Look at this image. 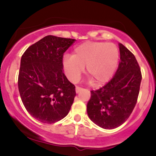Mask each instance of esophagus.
<instances>
[{"instance_id": "esophagus-1", "label": "esophagus", "mask_w": 156, "mask_h": 156, "mask_svg": "<svg viewBox=\"0 0 156 156\" xmlns=\"http://www.w3.org/2000/svg\"><path fill=\"white\" fill-rule=\"evenodd\" d=\"M83 88H81V87H76V93H78V92H80V91H82L83 90Z\"/></svg>"}]
</instances>
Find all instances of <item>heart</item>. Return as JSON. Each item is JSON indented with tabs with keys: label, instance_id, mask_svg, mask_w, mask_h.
I'll use <instances>...</instances> for the list:
<instances>
[{
	"label": "heart",
	"instance_id": "b5f03b06",
	"mask_svg": "<svg viewBox=\"0 0 156 156\" xmlns=\"http://www.w3.org/2000/svg\"><path fill=\"white\" fill-rule=\"evenodd\" d=\"M119 61V51L114 44L87 42L76 46L73 55H64L62 65L69 80L78 81L87 66L94 85H102L112 78Z\"/></svg>",
	"mask_w": 156,
	"mask_h": 156
}]
</instances>
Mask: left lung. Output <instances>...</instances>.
<instances>
[{"label": "left lung", "mask_w": 156, "mask_h": 156, "mask_svg": "<svg viewBox=\"0 0 156 156\" xmlns=\"http://www.w3.org/2000/svg\"><path fill=\"white\" fill-rule=\"evenodd\" d=\"M120 62L112 80L91 91L87 114L104 129H114L125 122L136 104L141 80V69L133 53L119 44Z\"/></svg>", "instance_id": "1"}]
</instances>
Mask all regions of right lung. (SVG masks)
<instances>
[{
  "mask_svg": "<svg viewBox=\"0 0 156 156\" xmlns=\"http://www.w3.org/2000/svg\"><path fill=\"white\" fill-rule=\"evenodd\" d=\"M75 42L48 35L28 47L21 57L20 95L27 112L41 122L59 121L70 110L76 87L64 75L62 59Z\"/></svg>",
  "mask_w": 156,
  "mask_h": 156,
  "instance_id": "obj_1",
  "label": "right lung"
}]
</instances>
